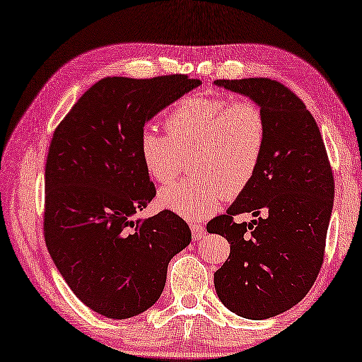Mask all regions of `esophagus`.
Returning a JSON list of instances; mask_svg holds the SVG:
<instances>
[{
    "label": "esophagus",
    "mask_w": 362,
    "mask_h": 362,
    "mask_svg": "<svg viewBox=\"0 0 362 362\" xmlns=\"http://www.w3.org/2000/svg\"><path fill=\"white\" fill-rule=\"evenodd\" d=\"M190 229H192V237L193 240H199L204 235V228L202 224H197V223H192L190 224Z\"/></svg>",
    "instance_id": "34e87169"
}]
</instances>
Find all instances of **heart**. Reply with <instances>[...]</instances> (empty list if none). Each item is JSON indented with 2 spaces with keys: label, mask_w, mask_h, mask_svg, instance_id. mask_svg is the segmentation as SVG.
I'll list each match as a JSON object with an SVG mask.
<instances>
[{
  "label": "heart",
  "mask_w": 362,
  "mask_h": 362,
  "mask_svg": "<svg viewBox=\"0 0 362 362\" xmlns=\"http://www.w3.org/2000/svg\"><path fill=\"white\" fill-rule=\"evenodd\" d=\"M167 134L144 127L138 154L158 183L177 179L183 156L192 174L159 192L160 208L190 221L218 211L226 198L250 185L267 146V117L252 99L188 97L165 115Z\"/></svg>",
  "instance_id": "1"
}]
</instances>
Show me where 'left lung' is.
<instances>
[{"label": "left lung", "instance_id": "left-lung-1", "mask_svg": "<svg viewBox=\"0 0 362 362\" xmlns=\"http://www.w3.org/2000/svg\"><path fill=\"white\" fill-rule=\"evenodd\" d=\"M216 86L257 102L267 117V146L250 185L206 230L228 239L230 253L214 273L230 312L263 320L305 298L320 272L335 197L332 167L312 113L274 79H216ZM252 212L257 220L235 223Z\"/></svg>", "mask_w": 362, "mask_h": 362}]
</instances>
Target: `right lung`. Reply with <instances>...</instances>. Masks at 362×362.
<instances>
[{
    "label": "right lung",
    "instance_id": "1",
    "mask_svg": "<svg viewBox=\"0 0 362 362\" xmlns=\"http://www.w3.org/2000/svg\"><path fill=\"white\" fill-rule=\"evenodd\" d=\"M202 84L185 74L104 78L53 133L45 165L43 234L64 281L89 309L123 320L160 298L167 265L192 233L169 209L133 219L156 195L138 138L172 102Z\"/></svg>",
    "mask_w": 362,
    "mask_h": 362
}]
</instances>
